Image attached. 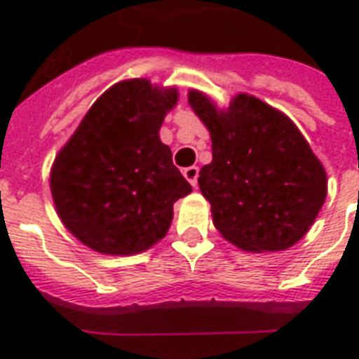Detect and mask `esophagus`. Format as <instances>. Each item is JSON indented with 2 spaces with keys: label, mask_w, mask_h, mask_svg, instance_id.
Masks as SVG:
<instances>
[{
  "label": "esophagus",
  "mask_w": 359,
  "mask_h": 359,
  "mask_svg": "<svg viewBox=\"0 0 359 359\" xmlns=\"http://www.w3.org/2000/svg\"><path fill=\"white\" fill-rule=\"evenodd\" d=\"M182 173H184V179L188 180V182H190V184L194 186V188H196V186H197V177H199V169H197V165H190V168H186L184 171H182Z\"/></svg>",
  "instance_id": "obj_1"
}]
</instances>
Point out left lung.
<instances>
[{
	"label": "left lung",
	"mask_w": 359,
	"mask_h": 359,
	"mask_svg": "<svg viewBox=\"0 0 359 359\" xmlns=\"http://www.w3.org/2000/svg\"><path fill=\"white\" fill-rule=\"evenodd\" d=\"M188 104L212 140V162L197 180L214 227L244 251L289 250L311 229L328 194L326 169L298 126L248 93L218 108L190 89Z\"/></svg>",
	"instance_id": "obj_1"
}]
</instances>
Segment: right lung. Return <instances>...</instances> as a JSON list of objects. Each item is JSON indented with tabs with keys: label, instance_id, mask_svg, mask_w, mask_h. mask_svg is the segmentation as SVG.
Returning a JSON list of instances; mask_svg holds the SVG:
<instances>
[{
	"label": "right lung",
	"instance_id": "add662e5",
	"mask_svg": "<svg viewBox=\"0 0 359 359\" xmlns=\"http://www.w3.org/2000/svg\"><path fill=\"white\" fill-rule=\"evenodd\" d=\"M177 100V87L119 81L57 152L50 171L53 205L93 251L134 255L168 235L175 201L191 191L158 134Z\"/></svg>",
	"mask_w": 359,
	"mask_h": 359
}]
</instances>
